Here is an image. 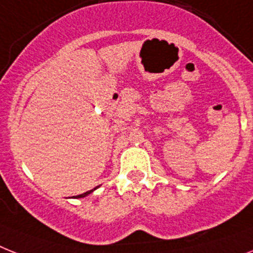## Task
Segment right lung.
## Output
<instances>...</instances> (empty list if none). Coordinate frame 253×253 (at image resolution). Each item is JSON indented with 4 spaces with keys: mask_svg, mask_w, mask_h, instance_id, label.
<instances>
[{
    "mask_svg": "<svg viewBox=\"0 0 253 253\" xmlns=\"http://www.w3.org/2000/svg\"><path fill=\"white\" fill-rule=\"evenodd\" d=\"M91 193V190L90 191H86V193H84V194H81V195H77V198H84L85 195H87V194H90Z\"/></svg>",
    "mask_w": 253,
    "mask_h": 253,
    "instance_id": "1",
    "label": "right lung"
}]
</instances>
